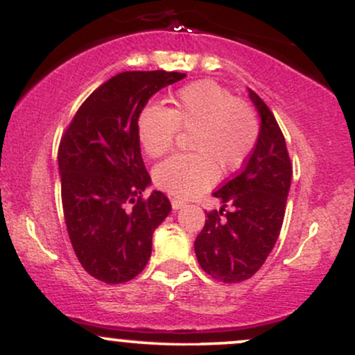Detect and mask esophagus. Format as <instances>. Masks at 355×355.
Instances as JSON below:
<instances>
[{
	"label": "esophagus",
	"mask_w": 355,
	"mask_h": 355,
	"mask_svg": "<svg viewBox=\"0 0 355 355\" xmlns=\"http://www.w3.org/2000/svg\"><path fill=\"white\" fill-rule=\"evenodd\" d=\"M185 207V202H182V200H177V198H172V208L173 210H180V208Z\"/></svg>",
	"instance_id": "34e87169"
}]
</instances>
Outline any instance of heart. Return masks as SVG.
I'll use <instances>...</instances> for the list:
<instances>
[{
  "label": "heart",
  "instance_id": "1",
  "mask_svg": "<svg viewBox=\"0 0 355 355\" xmlns=\"http://www.w3.org/2000/svg\"><path fill=\"white\" fill-rule=\"evenodd\" d=\"M172 107L147 104L137 117V139L144 153L162 157L173 145L178 129L193 132L190 155H173L153 170L157 187L178 198H190L215 183L220 172L241 168L254 150L259 121L254 109L215 80L183 85Z\"/></svg>",
  "mask_w": 355,
  "mask_h": 355
}]
</instances>
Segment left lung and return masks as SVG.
I'll use <instances>...</instances> for the list:
<instances>
[{"instance_id":"1","label":"left lung","mask_w":355,"mask_h":355,"mask_svg":"<svg viewBox=\"0 0 355 355\" xmlns=\"http://www.w3.org/2000/svg\"><path fill=\"white\" fill-rule=\"evenodd\" d=\"M248 96L259 115L258 142L241 172L213 193L223 207L208 213L195 240L202 270L223 283L250 279L266 261L283 226L293 177L275 115L258 94L248 89ZM226 204L232 207L230 212L224 211Z\"/></svg>"}]
</instances>
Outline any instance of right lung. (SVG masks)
<instances>
[{"label": "right lung", "mask_w": 355, "mask_h": 355, "mask_svg": "<svg viewBox=\"0 0 355 355\" xmlns=\"http://www.w3.org/2000/svg\"><path fill=\"white\" fill-rule=\"evenodd\" d=\"M182 72L127 71L96 89L80 105L58 152L61 196L71 245L96 279H134L152 254V234L172 205L145 170L137 117L155 92Z\"/></svg>", "instance_id": "obj_1"}]
</instances>
